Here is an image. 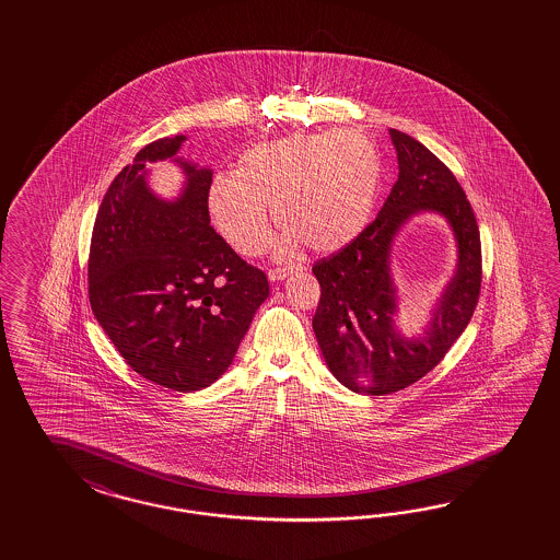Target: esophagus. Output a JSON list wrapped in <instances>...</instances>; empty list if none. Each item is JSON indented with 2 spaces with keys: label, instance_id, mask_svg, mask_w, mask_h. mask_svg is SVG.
I'll return each instance as SVG.
<instances>
[{
  "label": "esophagus",
  "instance_id": "34e87169",
  "mask_svg": "<svg viewBox=\"0 0 560 560\" xmlns=\"http://www.w3.org/2000/svg\"><path fill=\"white\" fill-rule=\"evenodd\" d=\"M291 272H293V269H271L269 271V279L271 281H283V279H288Z\"/></svg>",
  "mask_w": 560,
  "mask_h": 560
}]
</instances>
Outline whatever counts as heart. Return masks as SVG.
Segmentation results:
<instances>
[{
    "instance_id": "heart-1",
    "label": "heart",
    "mask_w": 560,
    "mask_h": 560,
    "mask_svg": "<svg viewBox=\"0 0 560 560\" xmlns=\"http://www.w3.org/2000/svg\"><path fill=\"white\" fill-rule=\"evenodd\" d=\"M382 166L372 141L357 131L291 136L242 153L236 174L207 190V211L237 255H260L272 209L288 228L285 250L307 244L335 253L353 242L372 215Z\"/></svg>"
}]
</instances>
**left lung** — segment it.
Returning <instances> with one entry per match:
<instances>
[{
	"label": "left lung",
	"mask_w": 560,
	"mask_h": 560,
	"mask_svg": "<svg viewBox=\"0 0 560 560\" xmlns=\"http://www.w3.org/2000/svg\"><path fill=\"white\" fill-rule=\"evenodd\" d=\"M398 180L377 218L340 253L314 265L323 295L312 320L324 361L357 394L402 390L431 372L475 314L480 293V234L456 176L421 141L390 129ZM433 214L455 237L457 265L430 305L421 334L397 323L401 296L393 281V246L407 223Z\"/></svg>",
	"instance_id": "8db88e82"
}]
</instances>
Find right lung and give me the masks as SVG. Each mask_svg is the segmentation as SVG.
Wrapping results in <instances>:
<instances>
[{
  "label": "right lung",
  "mask_w": 560,
  "mask_h": 560,
  "mask_svg": "<svg viewBox=\"0 0 560 560\" xmlns=\"http://www.w3.org/2000/svg\"><path fill=\"white\" fill-rule=\"evenodd\" d=\"M185 141H153L110 183L88 281L92 312L120 357L158 386L197 392L232 365L269 281L209 225L213 170L178 155ZM158 161L184 174L174 198L151 187L149 166Z\"/></svg>",
  "instance_id": "right-lung-1"
}]
</instances>
